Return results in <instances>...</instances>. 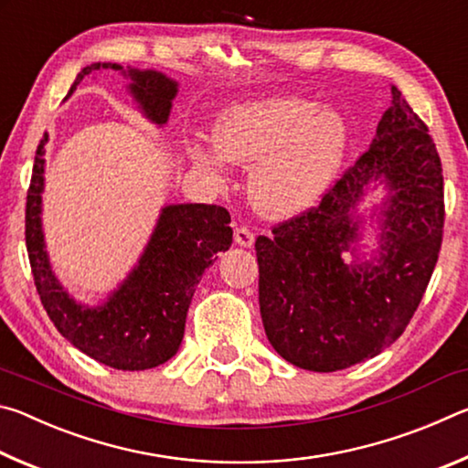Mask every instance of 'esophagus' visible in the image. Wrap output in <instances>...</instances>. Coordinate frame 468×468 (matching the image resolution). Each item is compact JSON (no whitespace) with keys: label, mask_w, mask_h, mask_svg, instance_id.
I'll return each instance as SVG.
<instances>
[{"label":"esophagus","mask_w":468,"mask_h":468,"mask_svg":"<svg viewBox=\"0 0 468 468\" xmlns=\"http://www.w3.org/2000/svg\"><path fill=\"white\" fill-rule=\"evenodd\" d=\"M233 239H235L237 245H243V248H251L253 239H256V233H253L250 227H243V225H241V227L235 229Z\"/></svg>","instance_id":"34e87169"}]
</instances>
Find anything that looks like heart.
I'll return each mask as SVG.
<instances>
[{
    "label": "heart",
    "instance_id": "heart-1",
    "mask_svg": "<svg viewBox=\"0 0 468 468\" xmlns=\"http://www.w3.org/2000/svg\"><path fill=\"white\" fill-rule=\"evenodd\" d=\"M212 144L229 163L251 165L250 197L266 217H291L326 192L346 148V128L330 111L303 99H268L227 109L212 130ZM196 163L220 173L223 163L206 148Z\"/></svg>",
    "mask_w": 468,
    "mask_h": 468
}]
</instances>
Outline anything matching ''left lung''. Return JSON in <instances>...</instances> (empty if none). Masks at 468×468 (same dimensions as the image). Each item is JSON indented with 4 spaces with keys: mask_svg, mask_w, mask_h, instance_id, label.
Listing matches in <instances>:
<instances>
[{
    "mask_svg": "<svg viewBox=\"0 0 468 468\" xmlns=\"http://www.w3.org/2000/svg\"><path fill=\"white\" fill-rule=\"evenodd\" d=\"M384 176L395 189L378 265L348 269L339 258L356 236L352 208L362 186ZM441 161L430 130L402 92L376 138L320 202L258 235L260 312L282 359L338 371L376 357L399 338L425 295L443 237Z\"/></svg>",
    "mask_w": 468,
    "mask_h": 468,
    "instance_id": "8db88e82",
    "label": "left lung"
}]
</instances>
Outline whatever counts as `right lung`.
<instances>
[{
    "mask_svg": "<svg viewBox=\"0 0 468 468\" xmlns=\"http://www.w3.org/2000/svg\"><path fill=\"white\" fill-rule=\"evenodd\" d=\"M122 69L117 63H90L76 76L69 92L84 76L99 69ZM132 76L130 90L156 123H165L177 84L158 72ZM45 142L41 138L27 192V251L35 287L55 328L94 361L123 371L156 367L177 353L186 330L187 307L202 272L218 251L231 248V215L217 204L167 206L136 271L105 305L90 310L78 305L59 287L47 262L41 231V192L45 171Z\"/></svg>",
    "mask_w": 468,
    "mask_h": 468,
    "instance_id": "1",
    "label": "right lung"
}]
</instances>
